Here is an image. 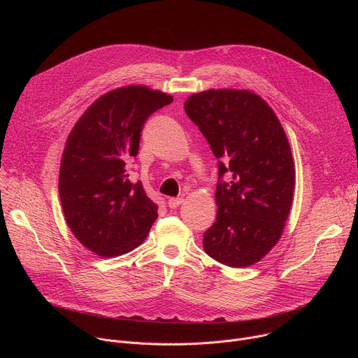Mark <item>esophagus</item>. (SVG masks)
Here are the masks:
<instances>
[{
    "instance_id": "1",
    "label": "esophagus",
    "mask_w": 358,
    "mask_h": 358,
    "mask_svg": "<svg viewBox=\"0 0 358 358\" xmlns=\"http://www.w3.org/2000/svg\"><path fill=\"white\" fill-rule=\"evenodd\" d=\"M182 198H170L169 199V207L170 208H177V207H180L181 203H182Z\"/></svg>"
}]
</instances>
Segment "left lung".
Here are the masks:
<instances>
[{
	"label": "left lung",
	"instance_id": "left-lung-1",
	"mask_svg": "<svg viewBox=\"0 0 358 358\" xmlns=\"http://www.w3.org/2000/svg\"><path fill=\"white\" fill-rule=\"evenodd\" d=\"M184 108L218 159V213L203 234V250L222 265L250 266L276 245L292 207L286 133L266 101L249 90L195 93Z\"/></svg>",
	"mask_w": 358,
	"mask_h": 358
}]
</instances>
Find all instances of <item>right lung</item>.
<instances>
[{
  "instance_id": "add662e5",
  "label": "right lung",
  "mask_w": 358,
  "mask_h": 358,
  "mask_svg": "<svg viewBox=\"0 0 358 358\" xmlns=\"http://www.w3.org/2000/svg\"><path fill=\"white\" fill-rule=\"evenodd\" d=\"M173 97L145 86L100 96L71 131L61 163L59 196L78 241L113 258L137 248L157 220L141 181L129 178L145 120Z\"/></svg>"
}]
</instances>
